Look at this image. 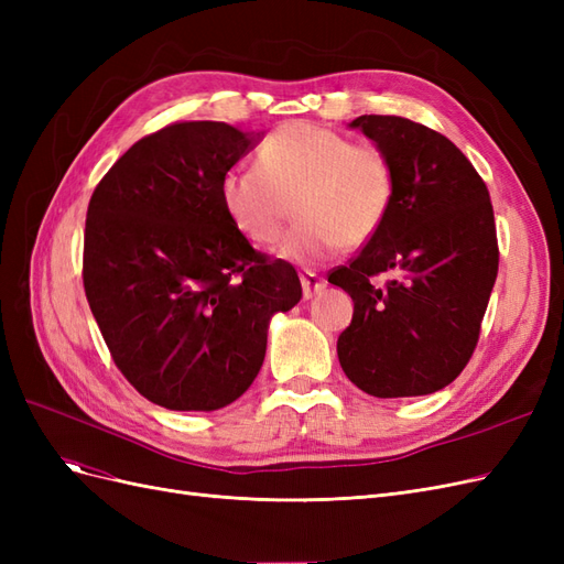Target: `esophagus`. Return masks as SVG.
Masks as SVG:
<instances>
[{
  "mask_svg": "<svg viewBox=\"0 0 564 564\" xmlns=\"http://www.w3.org/2000/svg\"><path fill=\"white\" fill-rule=\"evenodd\" d=\"M301 284H303V299H313L317 292L327 286V280H322L317 272L305 270L301 272Z\"/></svg>",
  "mask_w": 564,
  "mask_h": 564,
  "instance_id": "34e87169",
  "label": "esophagus"
}]
</instances>
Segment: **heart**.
I'll return each mask as SVG.
<instances>
[{
    "label": "heart",
    "mask_w": 564,
    "mask_h": 564,
    "mask_svg": "<svg viewBox=\"0 0 564 564\" xmlns=\"http://www.w3.org/2000/svg\"><path fill=\"white\" fill-rule=\"evenodd\" d=\"M296 199L301 224L278 247L292 263H319L336 251L367 245L395 199V169L386 150L313 122L270 131L256 166H232L220 178V202L249 242L280 240Z\"/></svg>",
    "instance_id": "heart-1"
}]
</instances>
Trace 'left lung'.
<instances>
[{
  "mask_svg": "<svg viewBox=\"0 0 564 564\" xmlns=\"http://www.w3.org/2000/svg\"><path fill=\"white\" fill-rule=\"evenodd\" d=\"M350 127L386 150L395 199L362 251L329 272L355 303L338 362L373 398L431 395L468 365L497 282L489 191L447 135L412 119L362 115ZM388 269L395 281L370 284Z\"/></svg>",
  "mask_w": 564,
  "mask_h": 564,
  "instance_id": "1",
  "label": "left lung"
}]
</instances>
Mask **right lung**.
Segmentation results:
<instances>
[{
    "instance_id": "1",
    "label": "right lung",
    "mask_w": 564,
    "mask_h": 564,
    "mask_svg": "<svg viewBox=\"0 0 564 564\" xmlns=\"http://www.w3.org/2000/svg\"><path fill=\"white\" fill-rule=\"evenodd\" d=\"M256 139L176 122L100 178L84 228V292L117 369L174 412H214L259 373L268 322L301 301L292 263L232 226L220 178Z\"/></svg>"
}]
</instances>
